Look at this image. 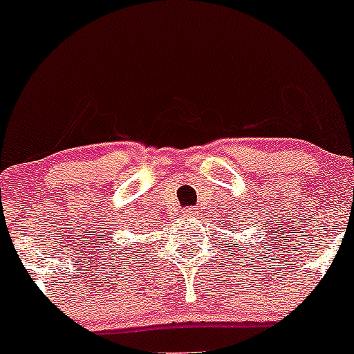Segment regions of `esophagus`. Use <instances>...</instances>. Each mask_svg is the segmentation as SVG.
Returning a JSON list of instances; mask_svg holds the SVG:
<instances>
[{"instance_id":"34e87169","label":"esophagus","mask_w":354,"mask_h":354,"mask_svg":"<svg viewBox=\"0 0 354 354\" xmlns=\"http://www.w3.org/2000/svg\"><path fill=\"white\" fill-rule=\"evenodd\" d=\"M195 213H196L195 208H186L183 215H186V216H195Z\"/></svg>"}]
</instances>
